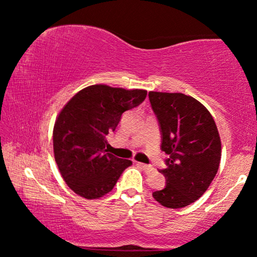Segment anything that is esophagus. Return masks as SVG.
I'll list each match as a JSON object with an SVG mask.
<instances>
[{"instance_id": "1", "label": "esophagus", "mask_w": 257, "mask_h": 257, "mask_svg": "<svg viewBox=\"0 0 257 257\" xmlns=\"http://www.w3.org/2000/svg\"><path fill=\"white\" fill-rule=\"evenodd\" d=\"M137 165H138L139 167H142L143 170H145L146 172L154 171V167L152 166V165H146V164H143V163H137Z\"/></svg>"}]
</instances>
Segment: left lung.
I'll return each mask as SVG.
<instances>
[{"label":"left lung","mask_w":257,"mask_h":257,"mask_svg":"<svg viewBox=\"0 0 257 257\" xmlns=\"http://www.w3.org/2000/svg\"><path fill=\"white\" fill-rule=\"evenodd\" d=\"M161 133V151L168 154L159 170L166 186L153 198L167 208L191 205L207 191L219 170L221 140L209 111L184 93H149Z\"/></svg>","instance_id":"obj_1"}]
</instances>
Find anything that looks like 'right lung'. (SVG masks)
Wrapping results in <instances>:
<instances>
[{"mask_svg": "<svg viewBox=\"0 0 257 257\" xmlns=\"http://www.w3.org/2000/svg\"><path fill=\"white\" fill-rule=\"evenodd\" d=\"M146 90L91 85L63 107L54 127V153L66 185L85 199L112 191L132 161L107 153L106 137L125 111L145 100Z\"/></svg>", "mask_w": 257, "mask_h": 257, "instance_id": "obj_1", "label": "right lung"}]
</instances>
